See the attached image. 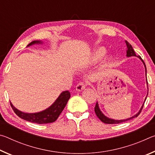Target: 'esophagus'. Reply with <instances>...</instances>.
Instances as JSON below:
<instances>
[{
    "label": "esophagus",
    "instance_id": "obj_1",
    "mask_svg": "<svg viewBox=\"0 0 155 155\" xmlns=\"http://www.w3.org/2000/svg\"><path fill=\"white\" fill-rule=\"evenodd\" d=\"M85 83L83 82H80L78 84H77V87H76V90L77 91H82L83 90H85Z\"/></svg>",
    "mask_w": 155,
    "mask_h": 155
}]
</instances>
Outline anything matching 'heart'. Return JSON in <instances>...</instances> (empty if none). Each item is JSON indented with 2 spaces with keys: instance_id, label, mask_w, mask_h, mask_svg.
I'll return each mask as SVG.
<instances>
[{
  "instance_id": "b5f03b06",
  "label": "heart",
  "mask_w": 155,
  "mask_h": 155,
  "mask_svg": "<svg viewBox=\"0 0 155 155\" xmlns=\"http://www.w3.org/2000/svg\"><path fill=\"white\" fill-rule=\"evenodd\" d=\"M107 53V49L104 47H99L96 49L94 50L91 56V61L93 63H96L99 61ZM113 56L111 54H108V55L105 57L104 60V64L108 65L113 60Z\"/></svg>"
}]
</instances>
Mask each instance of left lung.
<instances>
[{"instance_id": "left-lung-1", "label": "left lung", "mask_w": 155, "mask_h": 155, "mask_svg": "<svg viewBox=\"0 0 155 155\" xmlns=\"http://www.w3.org/2000/svg\"><path fill=\"white\" fill-rule=\"evenodd\" d=\"M125 43L127 44V57H136V54L135 52V51L133 50L132 46L130 45V44L127 41H125ZM137 57L139 59H140L141 61L143 62V64L144 65V67H145V70H146V65H145V63L143 62V61L142 60V59L141 58L140 56H137ZM146 84H147V87H148V81H147L146 79ZM148 93H147V95L146 97L145 98V100H144V102H143V104H142V106H141V109L140 111H139L137 114L135 115H133V116L129 117V118H127V119H124V120H114V119H111V118H109V117H107L106 115H104L103 112L101 111V109L99 108V105H98V103L97 102L96 104V106H95V108H94V111H95L96 114L97 115V117H98V118L101 120L102 122L105 123V124H119V123H121V122H124L126 121H128V120H131L133 118H134V117H137L140 114L141 111V110L143 109V104L144 103H145L146 98H147V96H148Z\"/></svg>"}]
</instances>
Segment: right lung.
<instances>
[{
  "label": "right lung",
  "mask_w": 155,
  "mask_h": 155,
  "mask_svg": "<svg viewBox=\"0 0 155 155\" xmlns=\"http://www.w3.org/2000/svg\"><path fill=\"white\" fill-rule=\"evenodd\" d=\"M43 42L40 40L33 41L27 46L34 45V44H41ZM70 98V93L68 91H64L60 94L56 101L48 108L43 111L37 113H25L20 111L13 105L10 102L13 110L18 116L27 121L36 123V124H47L52 123L58 118L63 110L65 108L68 100Z\"/></svg>",
  "instance_id": "add662e5"
}]
</instances>
